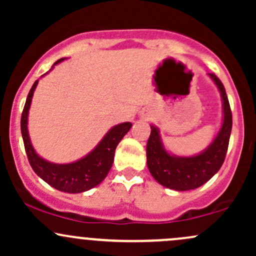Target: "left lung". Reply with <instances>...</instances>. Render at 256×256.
<instances>
[{"label":"left lung","mask_w":256,"mask_h":256,"mask_svg":"<svg viewBox=\"0 0 256 256\" xmlns=\"http://www.w3.org/2000/svg\"><path fill=\"white\" fill-rule=\"evenodd\" d=\"M222 100V128L213 142L195 156H176L166 152L156 126L150 125L146 143V165L158 183L177 192H186L207 183L224 164L232 128V113L224 85L214 73H208Z\"/></svg>","instance_id":"1"}]
</instances>
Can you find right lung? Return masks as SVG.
I'll list each match as a JSON object with an SVG mask.
<instances>
[{
	"label": "right lung",
	"instance_id": "obj_1",
	"mask_svg": "<svg viewBox=\"0 0 256 256\" xmlns=\"http://www.w3.org/2000/svg\"><path fill=\"white\" fill-rule=\"evenodd\" d=\"M64 58H60L54 64H58ZM38 80L34 82L30 92H28L22 114V122H20L28 162L38 177L42 178L46 183H48L56 190L68 194L88 192L98 185L107 177L108 172L113 165L116 146L119 144L122 137L130 131L132 124L131 122H122V124L112 128L102 138L101 142L95 146V149L90 152L86 156L82 158L80 160L71 164L49 162L34 152L28 130V110H30L32 96H34Z\"/></svg>",
	"mask_w": 256,
	"mask_h": 256
}]
</instances>
